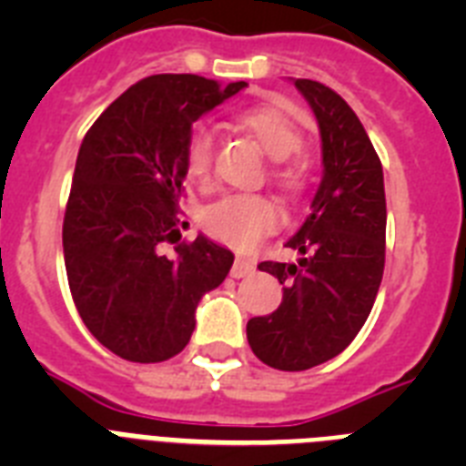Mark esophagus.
I'll use <instances>...</instances> for the list:
<instances>
[{
    "label": "esophagus",
    "instance_id": "1",
    "mask_svg": "<svg viewBox=\"0 0 466 466\" xmlns=\"http://www.w3.org/2000/svg\"><path fill=\"white\" fill-rule=\"evenodd\" d=\"M254 266L252 261H247V258H236V263H233V268H230V278H247V275H252L254 273Z\"/></svg>",
    "mask_w": 466,
    "mask_h": 466
}]
</instances>
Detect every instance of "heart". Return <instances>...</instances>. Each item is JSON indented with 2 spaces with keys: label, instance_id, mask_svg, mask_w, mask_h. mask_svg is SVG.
Returning <instances> with one entry per match:
<instances>
[{
  "label": "heart",
  "instance_id": "obj_1",
  "mask_svg": "<svg viewBox=\"0 0 466 466\" xmlns=\"http://www.w3.org/2000/svg\"><path fill=\"white\" fill-rule=\"evenodd\" d=\"M238 123L275 160L289 158L303 144V133H300L299 123L278 105H257L242 109L238 114ZM184 172H187L188 182L193 184L209 182V175H212V137L205 127H196L191 137L187 139ZM273 177L287 188H296V184H299V172L294 166L275 167ZM278 205L270 198L252 196V193L226 196L203 212V228L214 240L224 242L233 249H252L261 242L263 236H268L270 230L278 228Z\"/></svg>",
  "mask_w": 466,
  "mask_h": 466
}]
</instances>
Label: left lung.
Masks as SVG:
<instances>
[{
  "instance_id": "left-lung-1",
  "label": "left lung",
  "mask_w": 466,
  "mask_h": 466,
  "mask_svg": "<svg viewBox=\"0 0 466 466\" xmlns=\"http://www.w3.org/2000/svg\"><path fill=\"white\" fill-rule=\"evenodd\" d=\"M322 135V182L312 212L287 247L299 263L263 261L282 303L247 322V340L263 364L306 371L348 348L371 312L385 268L382 166L357 114L319 81L294 79Z\"/></svg>"
}]
</instances>
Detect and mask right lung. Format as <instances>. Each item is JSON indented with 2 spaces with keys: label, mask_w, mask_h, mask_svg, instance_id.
I'll list each match as a JSON object with an SVG mask.
<instances>
[{
  "label": "right lung",
  "mask_w": 466,
  "mask_h": 466,
  "mask_svg": "<svg viewBox=\"0 0 466 466\" xmlns=\"http://www.w3.org/2000/svg\"><path fill=\"white\" fill-rule=\"evenodd\" d=\"M196 74H154L111 102L81 142L63 221L69 291L106 350L154 364L179 355L198 300L219 287L233 254L198 236L179 242L184 149L198 118L240 93ZM177 241L175 258L162 254Z\"/></svg>",
  "instance_id": "add662e5"
}]
</instances>
